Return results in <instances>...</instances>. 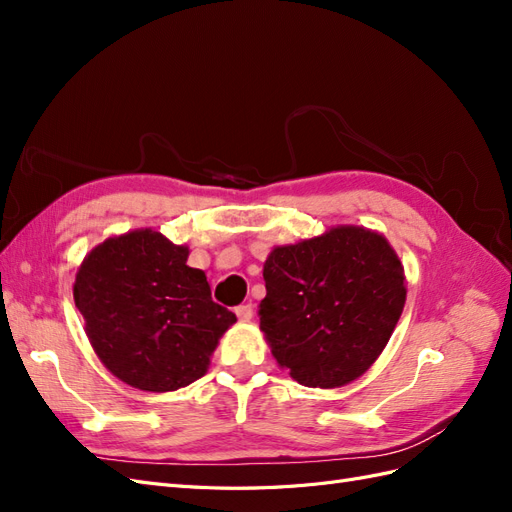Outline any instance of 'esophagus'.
<instances>
[{
    "instance_id": "1",
    "label": "esophagus",
    "mask_w": 512,
    "mask_h": 512,
    "mask_svg": "<svg viewBox=\"0 0 512 512\" xmlns=\"http://www.w3.org/2000/svg\"><path fill=\"white\" fill-rule=\"evenodd\" d=\"M235 314L239 320H250L254 316V305L252 303H243L235 309Z\"/></svg>"
}]
</instances>
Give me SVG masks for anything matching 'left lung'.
Returning <instances> with one entry per match:
<instances>
[{
    "label": "left lung",
    "mask_w": 512,
    "mask_h": 512,
    "mask_svg": "<svg viewBox=\"0 0 512 512\" xmlns=\"http://www.w3.org/2000/svg\"><path fill=\"white\" fill-rule=\"evenodd\" d=\"M260 329L280 367L312 389H337L371 367L404 312V267L380 232L335 226L273 247L262 271Z\"/></svg>",
    "instance_id": "obj_1"
}]
</instances>
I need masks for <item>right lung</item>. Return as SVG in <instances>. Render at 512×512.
<instances>
[{"instance_id": "1", "label": "right lung", "mask_w": 512, "mask_h": 512, "mask_svg": "<svg viewBox=\"0 0 512 512\" xmlns=\"http://www.w3.org/2000/svg\"><path fill=\"white\" fill-rule=\"evenodd\" d=\"M190 250L141 228L91 250L76 271L74 303L104 367L134 389L166 393L207 374L237 316L213 303Z\"/></svg>"}]
</instances>
